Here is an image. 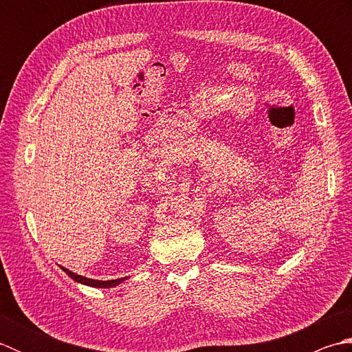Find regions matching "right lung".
Segmentation results:
<instances>
[{"mask_svg": "<svg viewBox=\"0 0 352 352\" xmlns=\"http://www.w3.org/2000/svg\"><path fill=\"white\" fill-rule=\"evenodd\" d=\"M63 271L68 274L72 280H76L78 283H83L86 284V286H92V287H113V286H118L119 283H122L125 278H118V280H109V281H100V280H92V278H86V276H81V275H77L71 272L69 269H66L63 266H60Z\"/></svg>", "mask_w": 352, "mask_h": 352, "instance_id": "obj_1", "label": "right lung"}]
</instances>
